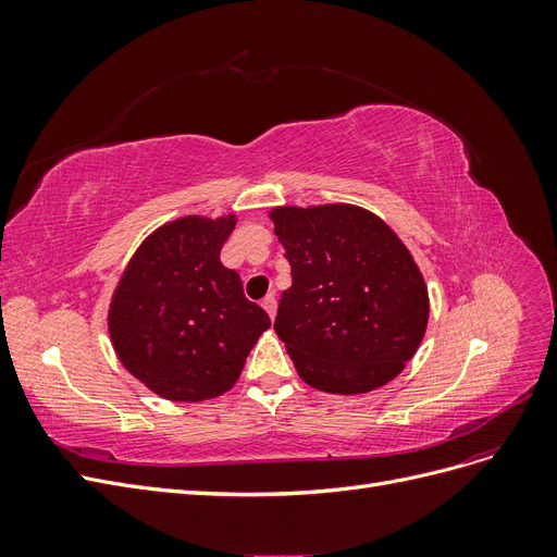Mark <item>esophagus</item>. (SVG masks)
<instances>
[{"label": "esophagus", "mask_w": 557, "mask_h": 557, "mask_svg": "<svg viewBox=\"0 0 557 557\" xmlns=\"http://www.w3.org/2000/svg\"><path fill=\"white\" fill-rule=\"evenodd\" d=\"M262 309L269 313V318H274L276 315V297L274 295H267L262 299Z\"/></svg>", "instance_id": "1"}]
</instances>
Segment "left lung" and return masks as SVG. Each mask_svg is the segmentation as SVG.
<instances>
[{
	"instance_id": "obj_1",
	"label": "left lung",
	"mask_w": 557,
	"mask_h": 557,
	"mask_svg": "<svg viewBox=\"0 0 557 557\" xmlns=\"http://www.w3.org/2000/svg\"><path fill=\"white\" fill-rule=\"evenodd\" d=\"M293 269L274 330L311 387L360 395L393 381L423 342L430 299L409 248L372 211L278 207Z\"/></svg>"
}]
</instances>
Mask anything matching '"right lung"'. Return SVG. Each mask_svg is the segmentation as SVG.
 Masks as SVG:
<instances>
[{
  "mask_svg": "<svg viewBox=\"0 0 557 557\" xmlns=\"http://www.w3.org/2000/svg\"><path fill=\"white\" fill-rule=\"evenodd\" d=\"M237 218L185 215L137 248L109 309L117 360L156 395L201 401L237 383L250 348L272 325L244 297L221 248Z\"/></svg>",
  "mask_w": 557,
  "mask_h": 557,
  "instance_id": "1",
  "label": "right lung"
}]
</instances>
